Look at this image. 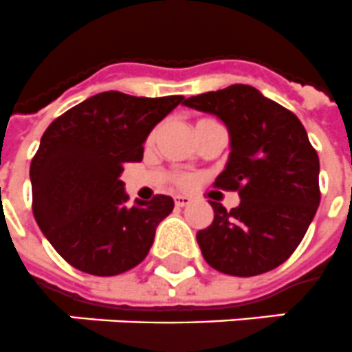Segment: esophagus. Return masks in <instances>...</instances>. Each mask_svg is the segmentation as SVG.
Listing matches in <instances>:
<instances>
[{
  "label": "esophagus",
  "mask_w": 352,
  "mask_h": 352,
  "mask_svg": "<svg viewBox=\"0 0 352 352\" xmlns=\"http://www.w3.org/2000/svg\"><path fill=\"white\" fill-rule=\"evenodd\" d=\"M190 204L189 196H184V194H178V196H174V205L176 207H185V205Z\"/></svg>",
  "instance_id": "obj_1"
}]
</instances>
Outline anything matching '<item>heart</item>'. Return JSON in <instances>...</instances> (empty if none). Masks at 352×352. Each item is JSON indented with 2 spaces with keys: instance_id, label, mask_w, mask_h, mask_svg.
<instances>
[{
  "instance_id": "b5f03b06",
  "label": "heart",
  "mask_w": 352,
  "mask_h": 352,
  "mask_svg": "<svg viewBox=\"0 0 352 352\" xmlns=\"http://www.w3.org/2000/svg\"><path fill=\"white\" fill-rule=\"evenodd\" d=\"M201 122V120H199ZM176 184L182 185V187H185V185H189V178L187 176H184V174H179V176H176Z\"/></svg>"
}]
</instances>
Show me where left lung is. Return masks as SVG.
<instances>
[{
    "label": "left lung",
    "instance_id": "8db88e82",
    "mask_svg": "<svg viewBox=\"0 0 352 352\" xmlns=\"http://www.w3.org/2000/svg\"><path fill=\"white\" fill-rule=\"evenodd\" d=\"M184 105L214 114L230 136L229 162L214 185L238 190L227 210L196 234L205 261L230 276L276 269L296 251L320 205V160L302 122L251 85L190 96Z\"/></svg>",
    "mask_w": 352,
    "mask_h": 352
}]
</instances>
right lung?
<instances>
[{
  "label": "right lung",
  "instance_id": "1",
  "mask_svg": "<svg viewBox=\"0 0 352 352\" xmlns=\"http://www.w3.org/2000/svg\"><path fill=\"white\" fill-rule=\"evenodd\" d=\"M184 96L136 98L100 92L56 118L30 163L32 212L67 263L94 276H116L142 263L170 196L127 205L120 174L142 162L143 143Z\"/></svg>",
  "mask_w": 352,
  "mask_h": 352
}]
</instances>
